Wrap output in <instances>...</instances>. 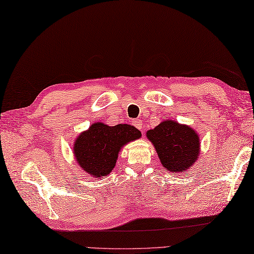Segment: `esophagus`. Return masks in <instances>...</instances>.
Returning <instances> with one entry per match:
<instances>
[{
	"label": "esophagus",
	"instance_id": "34e87169",
	"mask_svg": "<svg viewBox=\"0 0 254 254\" xmlns=\"http://www.w3.org/2000/svg\"><path fill=\"white\" fill-rule=\"evenodd\" d=\"M132 124H133V126L139 129V130H142V129H143V124H142L140 119H136V121H133Z\"/></svg>",
	"mask_w": 254,
	"mask_h": 254
}]
</instances>
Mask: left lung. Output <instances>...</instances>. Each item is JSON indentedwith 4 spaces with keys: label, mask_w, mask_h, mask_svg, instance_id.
Instances as JSON below:
<instances>
[{
    "label": "left lung",
    "mask_w": 254,
    "mask_h": 254,
    "mask_svg": "<svg viewBox=\"0 0 254 254\" xmlns=\"http://www.w3.org/2000/svg\"><path fill=\"white\" fill-rule=\"evenodd\" d=\"M164 169L174 175L183 174L195 164L200 156V138L188 125L166 119L146 132Z\"/></svg>",
    "instance_id": "8db88e82"
}]
</instances>
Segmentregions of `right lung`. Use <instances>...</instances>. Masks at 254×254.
Returning <instances> with one entry per match:
<instances>
[{
    "instance_id": "right-lung-1",
    "label": "right lung",
    "mask_w": 254,
    "mask_h": 254,
    "mask_svg": "<svg viewBox=\"0 0 254 254\" xmlns=\"http://www.w3.org/2000/svg\"><path fill=\"white\" fill-rule=\"evenodd\" d=\"M140 137L141 132L127 124L108 126L97 122L76 137L73 155L80 169L94 178H103L115 168L122 148Z\"/></svg>"
}]
</instances>
